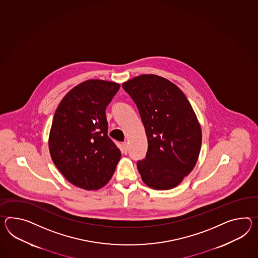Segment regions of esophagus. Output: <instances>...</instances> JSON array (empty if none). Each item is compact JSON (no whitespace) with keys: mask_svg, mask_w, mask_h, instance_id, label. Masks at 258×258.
I'll return each mask as SVG.
<instances>
[{"mask_svg":"<svg viewBox=\"0 0 258 258\" xmlns=\"http://www.w3.org/2000/svg\"><path fill=\"white\" fill-rule=\"evenodd\" d=\"M128 152V146H127V143H123L122 145V153L126 155Z\"/></svg>","mask_w":258,"mask_h":258,"instance_id":"obj_1","label":"esophagus"}]
</instances>
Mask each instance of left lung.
<instances>
[{
	"mask_svg": "<svg viewBox=\"0 0 258 258\" xmlns=\"http://www.w3.org/2000/svg\"><path fill=\"white\" fill-rule=\"evenodd\" d=\"M136 103L145 126L148 150L137 169L146 185L174 188L195 168L202 132L193 108L182 90L156 75H142L123 83Z\"/></svg>",
	"mask_w": 258,
	"mask_h": 258,
	"instance_id": "left-lung-1",
	"label": "left lung"
}]
</instances>
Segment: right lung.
I'll list each match as a JSON object with an SVG mask.
<instances>
[{
	"label": "right lung",
	"instance_id": "1",
	"mask_svg": "<svg viewBox=\"0 0 258 258\" xmlns=\"http://www.w3.org/2000/svg\"><path fill=\"white\" fill-rule=\"evenodd\" d=\"M120 85L101 79L78 84L63 97L51 125V158L68 181L98 190L112 178L121 152L108 137L105 110Z\"/></svg>",
	"mask_w": 258,
	"mask_h": 258
}]
</instances>
